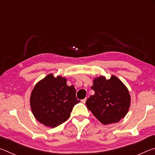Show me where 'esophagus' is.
<instances>
[{
  "label": "esophagus",
  "mask_w": 155,
  "mask_h": 155,
  "mask_svg": "<svg viewBox=\"0 0 155 155\" xmlns=\"http://www.w3.org/2000/svg\"><path fill=\"white\" fill-rule=\"evenodd\" d=\"M86 99H87V98H85V99H82V101H82V104H85V103H86Z\"/></svg>",
  "instance_id": "obj_1"
}]
</instances>
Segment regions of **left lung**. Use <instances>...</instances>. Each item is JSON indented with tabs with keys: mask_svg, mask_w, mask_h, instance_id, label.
Instances as JSON below:
<instances>
[{
	"mask_svg": "<svg viewBox=\"0 0 155 155\" xmlns=\"http://www.w3.org/2000/svg\"><path fill=\"white\" fill-rule=\"evenodd\" d=\"M91 88L94 94L86 104L93 115L104 124L116 123L128 112L131 97L125 85L115 75L106 80L104 76L94 78Z\"/></svg>",
	"mask_w": 155,
	"mask_h": 155,
	"instance_id": "obj_1",
	"label": "left lung"
}]
</instances>
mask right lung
<instances>
[{
    "label": "right lung",
    "mask_w": 155,
    "mask_h": 155,
    "mask_svg": "<svg viewBox=\"0 0 155 155\" xmlns=\"http://www.w3.org/2000/svg\"><path fill=\"white\" fill-rule=\"evenodd\" d=\"M73 86L67 85V79L49 74L36 84L32 91L30 104L37 120L53 128L69 118L73 107L80 103Z\"/></svg>",
    "instance_id": "add662e5"
}]
</instances>
